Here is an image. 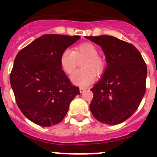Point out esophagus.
<instances>
[{
    "label": "esophagus",
    "instance_id": "34e87169",
    "mask_svg": "<svg viewBox=\"0 0 157 157\" xmlns=\"http://www.w3.org/2000/svg\"><path fill=\"white\" fill-rule=\"evenodd\" d=\"M86 90V89L84 88V87H81V88H79V91H80V93H81V94H82V93L85 92Z\"/></svg>",
    "mask_w": 157,
    "mask_h": 157
}]
</instances>
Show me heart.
I'll return each mask as SVG.
<instances>
[{
  "mask_svg": "<svg viewBox=\"0 0 157 157\" xmlns=\"http://www.w3.org/2000/svg\"><path fill=\"white\" fill-rule=\"evenodd\" d=\"M84 59L81 63L82 70L75 71L71 77L72 83L85 87L95 80V73L100 74L105 68V62L98 56V48L92 43H82L75 47L72 51L66 48L59 56L61 69L67 75L75 70L78 60Z\"/></svg>",
  "mask_w": 157,
  "mask_h": 157,
  "instance_id": "b5f03b06",
  "label": "heart"
}]
</instances>
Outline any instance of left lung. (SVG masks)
I'll list each match as a JSON object with an SVG mask.
<instances>
[{
    "instance_id": "8db88e82",
    "label": "left lung",
    "mask_w": 157,
    "mask_h": 157,
    "mask_svg": "<svg viewBox=\"0 0 157 157\" xmlns=\"http://www.w3.org/2000/svg\"><path fill=\"white\" fill-rule=\"evenodd\" d=\"M86 37L101 47L107 62L103 75L90 90V109L101 123L120 124L134 114L145 95L146 64L132 44L109 35Z\"/></svg>"
}]
</instances>
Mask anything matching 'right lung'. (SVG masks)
<instances>
[{"instance_id": "right-lung-1", "label": "right lung", "mask_w": 157, "mask_h": 157, "mask_svg": "<svg viewBox=\"0 0 157 157\" xmlns=\"http://www.w3.org/2000/svg\"><path fill=\"white\" fill-rule=\"evenodd\" d=\"M79 36L45 34L19 51L10 83L16 103L26 117L42 127L60 123L79 89L71 83L59 64L62 52Z\"/></svg>"}]
</instances>
